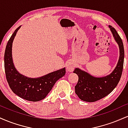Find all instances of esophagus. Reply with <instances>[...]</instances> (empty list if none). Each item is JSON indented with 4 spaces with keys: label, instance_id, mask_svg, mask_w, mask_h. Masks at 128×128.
Masks as SVG:
<instances>
[{
    "label": "esophagus",
    "instance_id": "34e87169",
    "mask_svg": "<svg viewBox=\"0 0 128 128\" xmlns=\"http://www.w3.org/2000/svg\"><path fill=\"white\" fill-rule=\"evenodd\" d=\"M74 68H75V65L72 62H68L66 65V69L70 72H72Z\"/></svg>",
    "mask_w": 128,
    "mask_h": 128
}]
</instances>
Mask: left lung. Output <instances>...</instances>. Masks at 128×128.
<instances>
[{
  "label": "left lung",
  "instance_id": "left-lung-1",
  "mask_svg": "<svg viewBox=\"0 0 128 128\" xmlns=\"http://www.w3.org/2000/svg\"><path fill=\"white\" fill-rule=\"evenodd\" d=\"M109 28L119 47V60L112 72L102 78L94 77L78 68L74 69L73 73L79 77L78 84L74 86L75 92L83 101L93 102L105 98L115 88L122 76L124 57L123 42L116 29L111 26Z\"/></svg>",
  "mask_w": 128,
  "mask_h": 128
}]
</instances>
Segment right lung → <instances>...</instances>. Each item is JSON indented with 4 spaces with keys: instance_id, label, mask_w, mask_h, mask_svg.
<instances>
[{
    "instance_id": "obj_1",
    "label": "right lung",
    "mask_w": 128,
    "mask_h": 128,
    "mask_svg": "<svg viewBox=\"0 0 128 128\" xmlns=\"http://www.w3.org/2000/svg\"><path fill=\"white\" fill-rule=\"evenodd\" d=\"M21 26L16 29L6 46L4 65L6 78L10 88L16 95L29 101L37 102L44 99L56 82L66 74L63 68L37 78H30L18 72L12 58V42Z\"/></svg>"
}]
</instances>
